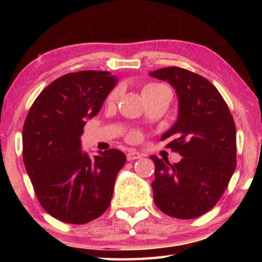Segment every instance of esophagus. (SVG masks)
Masks as SVG:
<instances>
[{
	"label": "esophagus",
	"mask_w": 262,
	"mask_h": 262,
	"mask_svg": "<svg viewBox=\"0 0 262 262\" xmlns=\"http://www.w3.org/2000/svg\"><path fill=\"white\" fill-rule=\"evenodd\" d=\"M141 158V154L135 151V150H129V151L127 152V161H135V159H139Z\"/></svg>",
	"instance_id": "1"
}]
</instances>
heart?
I'll list each match as a JSON object with an SVG mask.
<instances>
[{"instance_id": "heart-1", "label": "heart", "mask_w": 262, "mask_h": 262, "mask_svg": "<svg viewBox=\"0 0 262 262\" xmlns=\"http://www.w3.org/2000/svg\"><path fill=\"white\" fill-rule=\"evenodd\" d=\"M164 91H168V89L163 85L161 83H156V82H152V83H148L145 84L144 88H143V96H148V95H155V94H161V92ZM119 94V89H114V90L111 92L107 100L110 103H112L115 99H117ZM129 139L132 141H136V140H140L141 139V132L139 130H133L130 134H129Z\"/></svg>"}]
</instances>
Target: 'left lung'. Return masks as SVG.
I'll return each mask as SVG.
<instances>
[{
    "label": "left lung",
    "instance_id": "1",
    "mask_svg": "<svg viewBox=\"0 0 262 262\" xmlns=\"http://www.w3.org/2000/svg\"><path fill=\"white\" fill-rule=\"evenodd\" d=\"M150 75L167 81L178 95V120L162 141L183 156L174 164L150 156L155 163V205L171 217L195 219L214 208L233 174L236 125L219 90L201 75L179 67Z\"/></svg>",
    "mask_w": 262,
    "mask_h": 262
}]
</instances>
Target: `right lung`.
<instances>
[{
    "label": "right lung",
    "mask_w": 262,
    "mask_h": 262,
    "mask_svg": "<svg viewBox=\"0 0 262 262\" xmlns=\"http://www.w3.org/2000/svg\"><path fill=\"white\" fill-rule=\"evenodd\" d=\"M115 82L110 72L66 74L43 89L25 119V168L43 209L61 222L89 223L111 205L125 154L108 149L90 158L79 137Z\"/></svg>",
    "instance_id": "right-lung-1"
}]
</instances>
